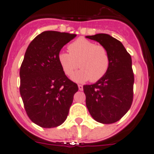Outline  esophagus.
<instances>
[{"instance_id": "esophagus-1", "label": "esophagus", "mask_w": 154, "mask_h": 154, "mask_svg": "<svg viewBox=\"0 0 154 154\" xmlns=\"http://www.w3.org/2000/svg\"><path fill=\"white\" fill-rule=\"evenodd\" d=\"M78 87H79V89L80 91H82V90H83V86H82V85H79Z\"/></svg>"}]
</instances>
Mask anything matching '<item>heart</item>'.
Instances as JSON below:
<instances>
[{
  "label": "heart",
  "instance_id": "1",
  "mask_svg": "<svg viewBox=\"0 0 154 154\" xmlns=\"http://www.w3.org/2000/svg\"><path fill=\"white\" fill-rule=\"evenodd\" d=\"M68 49L69 53H59L58 62L67 76L72 75L78 66L81 68L72 77L73 81L83 83L90 79L91 82H96L108 72L111 57L108 49L102 45L79 38L68 46Z\"/></svg>",
  "mask_w": 154,
  "mask_h": 154
}]
</instances>
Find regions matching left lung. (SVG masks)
I'll use <instances>...</instances> for the list:
<instances>
[{"label": "left lung", "instance_id": "left-lung-1", "mask_svg": "<svg viewBox=\"0 0 154 154\" xmlns=\"http://www.w3.org/2000/svg\"><path fill=\"white\" fill-rule=\"evenodd\" d=\"M106 47L111 65L104 78L83 86L90 115L98 122L112 124L119 121L130 109L134 96L131 56L123 44L105 33L85 36Z\"/></svg>", "mask_w": 154, "mask_h": 154}]
</instances>
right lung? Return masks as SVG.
<instances>
[{
    "mask_svg": "<svg viewBox=\"0 0 154 154\" xmlns=\"http://www.w3.org/2000/svg\"><path fill=\"white\" fill-rule=\"evenodd\" d=\"M75 34L44 31L29 43L20 69V92L25 111L33 123L44 128L66 121L78 91L58 62L62 48Z\"/></svg>",
    "mask_w": 154,
    "mask_h": 154,
    "instance_id": "1",
    "label": "right lung"
}]
</instances>
